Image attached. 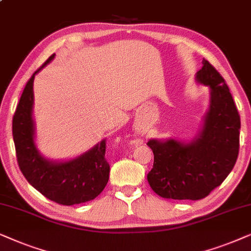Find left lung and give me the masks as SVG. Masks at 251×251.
I'll return each instance as SVG.
<instances>
[{"label": "left lung", "mask_w": 251, "mask_h": 251, "mask_svg": "<svg viewBox=\"0 0 251 251\" xmlns=\"http://www.w3.org/2000/svg\"><path fill=\"white\" fill-rule=\"evenodd\" d=\"M202 64L196 80L211 91L202 132L187 145L173 139L147 143L153 152V166L147 179L160 198L204 199L222 185L238 159L239 111L220 73L205 59Z\"/></svg>", "instance_id": "1"}]
</instances>
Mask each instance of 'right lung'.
Listing matches in <instances>:
<instances>
[{
	"instance_id": "add662e5",
	"label": "right lung",
	"mask_w": 251,
	"mask_h": 251,
	"mask_svg": "<svg viewBox=\"0 0 251 251\" xmlns=\"http://www.w3.org/2000/svg\"><path fill=\"white\" fill-rule=\"evenodd\" d=\"M55 57L43 63L26 83L12 118V136L17 162L26 180L47 199L63 205L80 204L94 200L109 180L110 165L105 159L106 141L64 163H53L40 155L34 145L32 119L34 75Z\"/></svg>"
}]
</instances>
